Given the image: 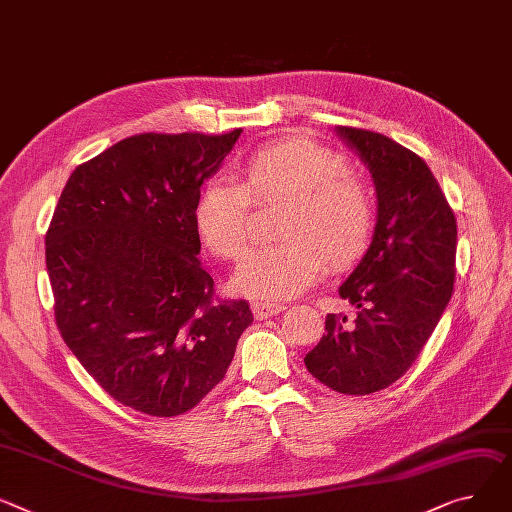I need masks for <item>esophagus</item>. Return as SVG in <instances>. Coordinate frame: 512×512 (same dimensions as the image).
I'll return each instance as SVG.
<instances>
[{
	"label": "esophagus",
	"mask_w": 512,
	"mask_h": 512,
	"mask_svg": "<svg viewBox=\"0 0 512 512\" xmlns=\"http://www.w3.org/2000/svg\"><path fill=\"white\" fill-rule=\"evenodd\" d=\"M251 309H253V315H255V319H259V321H263V319H269V317H274V315H278V313H282L286 306L284 304H271V302H253L251 304Z\"/></svg>",
	"instance_id": "34e87169"
}]
</instances>
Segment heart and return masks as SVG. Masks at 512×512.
Here are the masks:
<instances>
[{"label": "heart", "mask_w": 512, "mask_h": 512, "mask_svg": "<svg viewBox=\"0 0 512 512\" xmlns=\"http://www.w3.org/2000/svg\"><path fill=\"white\" fill-rule=\"evenodd\" d=\"M253 201L286 203L278 218V245L249 251L232 286L257 300L302 294L325 267L356 265L372 241L377 203L370 187L350 175L346 156L306 138H288L251 152L241 181L212 177L201 185L193 224L206 249L236 259L249 243Z\"/></svg>", "instance_id": "1"}]
</instances>
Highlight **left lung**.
Returning <instances> with one entry per match:
<instances>
[{
	"instance_id": "obj_1",
	"label": "left lung",
	"mask_w": 512,
	"mask_h": 512,
	"mask_svg": "<svg viewBox=\"0 0 512 512\" xmlns=\"http://www.w3.org/2000/svg\"><path fill=\"white\" fill-rule=\"evenodd\" d=\"M368 166L377 189L372 243L339 286L358 313L327 315L304 356L317 381L346 395L387 389L414 364L455 284L457 220L428 164L387 135L335 127Z\"/></svg>"
}]
</instances>
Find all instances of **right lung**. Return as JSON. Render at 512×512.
I'll list each match as a JSON object with an SVG mask.
<instances>
[{
    "label": "right lung",
    "mask_w": 512,
    "mask_h": 512,
    "mask_svg": "<svg viewBox=\"0 0 512 512\" xmlns=\"http://www.w3.org/2000/svg\"><path fill=\"white\" fill-rule=\"evenodd\" d=\"M243 129L140 133L80 164L45 236L55 321L90 377L156 418L185 414L222 379L253 323L197 259L193 208Z\"/></svg>",
    "instance_id": "add662e5"
}]
</instances>
